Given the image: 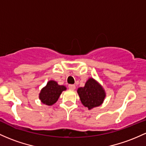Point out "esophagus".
<instances>
[{
	"label": "esophagus",
	"mask_w": 146,
	"mask_h": 146,
	"mask_svg": "<svg viewBox=\"0 0 146 146\" xmlns=\"http://www.w3.org/2000/svg\"><path fill=\"white\" fill-rule=\"evenodd\" d=\"M68 89H69L70 90L73 91L76 89V86L73 85V84H69V85H68Z\"/></svg>",
	"instance_id": "obj_1"
}]
</instances>
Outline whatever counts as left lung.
Segmentation results:
<instances>
[{
  "mask_svg": "<svg viewBox=\"0 0 146 146\" xmlns=\"http://www.w3.org/2000/svg\"><path fill=\"white\" fill-rule=\"evenodd\" d=\"M77 92L82 104L89 110L100 106L106 97L102 86L93 78H89L84 87L78 88Z\"/></svg>",
  "mask_w": 146,
  "mask_h": 146,
  "instance_id": "8db88e82",
  "label": "left lung"
}]
</instances>
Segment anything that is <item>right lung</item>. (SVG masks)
Wrapping results in <instances>:
<instances>
[{"label":"right lung","instance_id":"add662e5","mask_svg":"<svg viewBox=\"0 0 146 146\" xmlns=\"http://www.w3.org/2000/svg\"><path fill=\"white\" fill-rule=\"evenodd\" d=\"M66 90V87L65 86L59 85L55 80H50L40 91L39 100L44 105L50 106L58 100L62 91Z\"/></svg>","mask_w":146,"mask_h":146}]
</instances>
